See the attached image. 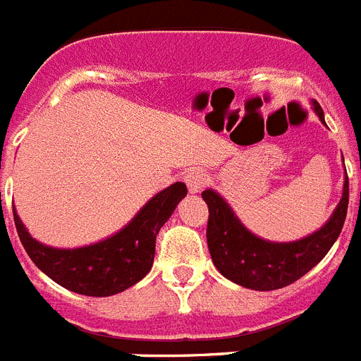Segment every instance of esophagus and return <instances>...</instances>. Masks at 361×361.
Here are the masks:
<instances>
[{
  "mask_svg": "<svg viewBox=\"0 0 361 361\" xmlns=\"http://www.w3.org/2000/svg\"><path fill=\"white\" fill-rule=\"evenodd\" d=\"M184 180H186L188 190L192 193H197L201 192L202 188L208 184V175H206L202 169H192V171H188Z\"/></svg>",
  "mask_w": 361,
  "mask_h": 361,
  "instance_id": "1",
  "label": "esophagus"
}]
</instances>
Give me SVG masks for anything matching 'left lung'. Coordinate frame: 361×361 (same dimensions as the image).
<instances>
[{
  "mask_svg": "<svg viewBox=\"0 0 361 361\" xmlns=\"http://www.w3.org/2000/svg\"><path fill=\"white\" fill-rule=\"evenodd\" d=\"M323 120L318 102L312 104ZM208 204L206 239L215 269L237 285L252 290H276L298 281L327 255L338 239L349 206V177H345L343 197L329 223L295 243H269L255 237L239 223L232 208L214 190L202 192Z\"/></svg>",
  "mask_w": 361,
  "mask_h": 361,
  "instance_id": "left-lung-1",
  "label": "left lung"
}]
</instances>
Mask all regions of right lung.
Wrapping results in <instances>:
<instances>
[{"label":"right lung","mask_w":361,"mask_h":361,"mask_svg":"<svg viewBox=\"0 0 361 361\" xmlns=\"http://www.w3.org/2000/svg\"><path fill=\"white\" fill-rule=\"evenodd\" d=\"M186 193V184H171L157 193L118 233L97 245L73 250L51 248L38 243L29 235L16 210L12 214L21 245L42 272L67 290L106 298L133 286L149 272L160 228Z\"/></svg>","instance_id":"add662e5"}]
</instances>
